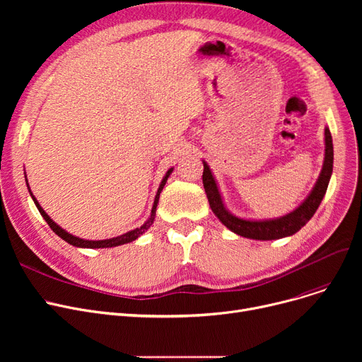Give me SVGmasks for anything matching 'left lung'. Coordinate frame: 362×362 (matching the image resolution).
<instances>
[{
	"label": "left lung",
	"mask_w": 362,
	"mask_h": 362,
	"mask_svg": "<svg viewBox=\"0 0 362 362\" xmlns=\"http://www.w3.org/2000/svg\"><path fill=\"white\" fill-rule=\"evenodd\" d=\"M325 142H326L325 163H322L321 173L318 176L315 186L313 187L311 194L296 208V210L274 220H245L229 213V210L224 206V202L221 199L220 191L210 167H208L205 161H202L204 164L202 183H204L205 194H206L208 202H210L213 213L218 217V220L227 227V229L248 239L273 240V239H280V238L295 235L315 214L317 208L320 206L327 191V186L333 171V141H332L329 127L325 129Z\"/></svg>",
	"instance_id": "obj_1"
}]
</instances>
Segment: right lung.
<instances>
[{
	"label": "right lung",
	"mask_w": 362,
	"mask_h": 362,
	"mask_svg": "<svg viewBox=\"0 0 362 362\" xmlns=\"http://www.w3.org/2000/svg\"><path fill=\"white\" fill-rule=\"evenodd\" d=\"M171 171H173V167L168 168V171H167L165 176L163 177V180H161V183H160V187H158L156 199H154V205H152V210H151L149 218H148L141 227H136L135 230H130V232H127V233H124V235H120V236H117V238L104 239V240H86V239H81V238H78V236H73V235L67 233L64 229H62V227H60L59 224L54 223V221L51 220V217L44 211V208L40 205V202L36 201V198H35L33 194L30 192V187H29L28 179H26V185H28V189H29L30 197H32V199H33L36 208H37V210H40L41 216H42L44 220L48 223V226L51 227V230H52L55 235H59V236H60L63 240H66L67 243H70V245H73V246H78V248H90V250H93V248H112V246L124 245V243H129V242H132V240L138 239L141 235H144V233L149 229L151 224L154 223L156 211H157V204H158V199H160V194H161V191H163V187H164V185H165L168 176L171 175Z\"/></svg>",
	"instance_id": "add662e5"
}]
</instances>
